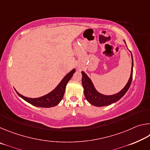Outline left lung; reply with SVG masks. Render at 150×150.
Listing matches in <instances>:
<instances>
[{"mask_svg":"<svg viewBox=\"0 0 150 150\" xmlns=\"http://www.w3.org/2000/svg\"><path fill=\"white\" fill-rule=\"evenodd\" d=\"M132 69L130 77L129 78L128 83H126L125 87L122 89L120 92L112 95H105L101 94L97 91L94 86L93 83L91 79L88 77L87 75L85 72L82 71V85L84 88V95L86 99L91 105L95 106H105L111 105L112 103H116L128 91L131 85L132 80V73H133V57L132 55Z\"/></svg>","mask_w":150,"mask_h":150,"instance_id":"8db88e82","label":"left lung"}]
</instances>
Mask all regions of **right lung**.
I'll return each instance as SVG.
<instances>
[{
    "mask_svg": "<svg viewBox=\"0 0 150 150\" xmlns=\"http://www.w3.org/2000/svg\"><path fill=\"white\" fill-rule=\"evenodd\" d=\"M75 72V69L71 71L69 73H68L63 78V79L61 81V82L58 84V85L54 90L47 94V95L40 96V97L34 98H28L26 97V96L22 95L21 94L17 92L16 91V92L22 99L26 100V102L31 104L32 105L37 106V107H53V106L57 105L58 104L60 103V101L62 100L63 95H64L65 93L66 85H67V83L69 82V81L71 79L72 76L74 74Z\"/></svg>",
    "mask_w": 150,
    "mask_h": 150,
    "instance_id": "right-lung-1",
    "label": "right lung"
}]
</instances>
